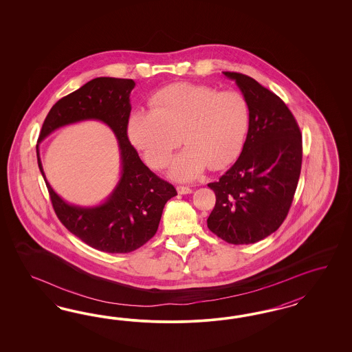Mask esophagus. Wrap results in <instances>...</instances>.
I'll return each mask as SVG.
<instances>
[{"label":"esophagus","mask_w":352,"mask_h":352,"mask_svg":"<svg viewBox=\"0 0 352 352\" xmlns=\"http://www.w3.org/2000/svg\"><path fill=\"white\" fill-rule=\"evenodd\" d=\"M177 190H178V193H181V195L192 193V188L191 187H188V186H178Z\"/></svg>","instance_id":"esophagus-1"}]
</instances>
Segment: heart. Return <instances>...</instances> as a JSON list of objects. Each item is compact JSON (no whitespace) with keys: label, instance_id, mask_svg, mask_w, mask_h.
I'll return each mask as SVG.
<instances>
[{"label":"heart","instance_id":"heart-1","mask_svg":"<svg viewBox=\"0 0 352 352\" xmlns=\"http://www.w3.org/2000/svg\"><path fill=\"white\" fill-rule=\"evenodd\" d=\"M153 109L130 118V138L151 166H164L171 152L187 147L171 161L169 174L188 181L208 165L221 169L234 160L249 126V106L243 94L179 82L152 96Z\"/></svg>","mask_w":352,"mask_h":352}]
</instances>
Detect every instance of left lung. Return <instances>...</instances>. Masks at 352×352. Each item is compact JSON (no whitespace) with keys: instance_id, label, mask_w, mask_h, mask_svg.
Instances as JSON below:
<instances>
[{"instance_id":"left-lung-1","label":"left lung","mask_w":352,"mask_h":352,"mask_svg":"<svg viewBox=\"0 0 352 352\" xmlns=\"http://www.w3.org/2000/svg\"><path fill=\"white\" fill-rule=\"evenodd\" d=\"M249 106L241 155L208 186L215 206L208 228L228 244H254L275 232L288 215L302 166V135L287 104L254 78L223 72Z\"/></svg>"}]
</instances>
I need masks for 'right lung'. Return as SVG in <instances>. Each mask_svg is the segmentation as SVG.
<instances>
[{
	"label": "right lung",
	"mask_w": 352,
	"mask_h": 352,
	"mask_svg": "<svg viewBox=\"0 0 352 352\" xmlns=\"http://www.w3.org/2000/svg\"><path fill=\"white\" fill-rule=\"evenodd\" d=\"M135 82L128 78L98 77L59 99L43 121V142L54 130L85 120L102 121L115 133L120 149L121 177L104 203L77 206L64 201L46 181L37 146V162L64 227L94 249L106 253H130L152 239L174 186L159 178L139 159L128 138L130 93Z\"/></svg>",
	"instance_id": "1"
}]
</instances>
